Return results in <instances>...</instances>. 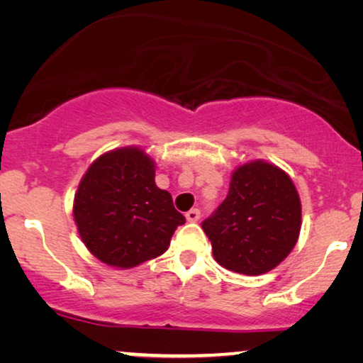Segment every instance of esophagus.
Returning <instances> with one entry per match:
<instances>
[{
    "label": "esophagus",
    "instance_id": "1",
    "mask_svg": "<svg viewBox=\"0 0 363 363\" xmlns=\"http://www.w3.org/2000/svg\"><path fill=\"white\" fill-rule=\"evenodd\" d=\"M185 216H186V221L195 223V221L200 220V210H196V208H193V210L188 211Z\"/></svg>",
    "mask_w": 363,
    "mask_h": 363
}]
</instances>
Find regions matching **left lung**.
<instances>
[{"instance_id":"obj_1","label":"left lung","mask_w":363,"mask_h":363,"mask_svg":"<svg viewBox=\"0 0 363 363\" xmlns=\"http://www.w3.org/2000/svg\"><path fill=\"white\" fill-rule=\"evenodd\" d=\"M301 225V198L291 177L274 163L251 160L233 170L228 196L201 226L218 264L259 276L289 256Z\"/></svg>"}]
</instances>
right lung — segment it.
<instances>
[{
	"mask_svg": "<svg viewBox=\"0 0 363 363\" xmlns=\"http://www.w3.org/2000/svg\"><path fill=\"white\" fill-rule=\"evenodd\" d=\"M155 160L142 147L102 153L79 182L72 215L92 256L117 269L155 259L185 216L155 183Z\"/></svg>",
	"mask_w": 363,
	"mask_h": 363,
	"instance_id": "obj_1",
	"label": "right lung"
}]
</instances>
